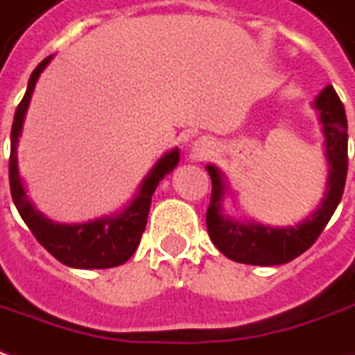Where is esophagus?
Returning a JSON list of instances; mask_svg holds the SVG:
<instances>
[{
    "mask_svg": "<svg viewBox=\"0 0 355 355\" xmlns=\"http://www.w3.org/2000/svg\"><path fill=\"white\" fill-rule=\"evenodd\" d=\"M213 150H215L213 140H209L207 137H201V139L193 140V142L189 144V156H191L193 160H203V158H207Z\"/></svg>",
    "mask_w": 355,
    "mask_h": 355,
    "instance_id": "34e87169",
    "label": "esophagus"
}]
</instances>
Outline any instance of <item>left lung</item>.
Returning <instances> with one entry per match:
<instances>
[{"instance_id":"obj_1","label":"left lung","mask_w":355,"mask_h":355,"mask_svg":"<svg viewBox=\"0 0 355 355\" xmlns=\"http://www.w3.org/2000/svg\"><path fill=\"white\" fill-rule=\"evenodd\" d=\"M313 109L322 132L328 172L327 187L315 211L293 227H272L254 218L228 215L225 209L230 197L227 175L215 164L205 166L213 182L211 205L207 209V230L213 244L232 261L248 266H279L295 260L315 244L330 216L334 215L348 173V121L344 105L332 85H327L316 95Z\"/></svg>"}]
</instances>
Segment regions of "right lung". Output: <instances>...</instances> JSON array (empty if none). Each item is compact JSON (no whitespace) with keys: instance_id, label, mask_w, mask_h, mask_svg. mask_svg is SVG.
Returning a JSON list of instances; mask_svg holds the SVG:
<instances>
[{"instance_id":"add662e5","label":"right lung","mask_w":355,"mask_h":355,"mask_svg":"<svg viewBox=\"0 0 355 355\" xmlns=\"http://www.w3.org/2000/svg\"><path fill=\"white\" fill-rule=\"evenodd\" d=\"M50 60L52 56L44 58L35 68V72L31 73L25 97L15 111L13 127H11V158H9L11 197L15 201L19 215L31 228L35 239L64 266L78 270L115 268L130 260V256L139 248L140 236L148 220L152 195L156 191L158 183L180 164V148L168 150L152 166V170L140 182L137 193L132 195V199L121 211L85 223H54L44 213H40L27 195V187L19 172V152H17L31 105V97L35 94V85Z\"/></svg>"}]
</instances>
